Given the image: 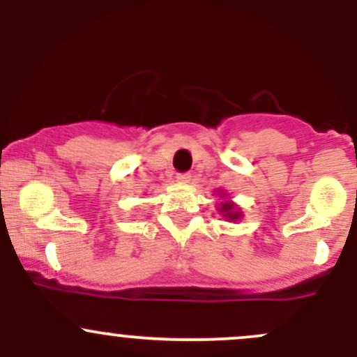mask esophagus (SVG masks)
<instances>
[{"label": "esophagus", "mask_w": 357, "mask_h": 357, "mask_svg": "<svg viewBox=\"0 0 357 357\" xmlns=\"http://www.w3.org/2000/svg\"><path fill=\"white\" fill-rule=\"evenodd\" d=\"M192 179V174L191 173H179L178 174V181L179 183H190Z\"/></svg>", "instance_id": "esophagus-1"}]
</instances>
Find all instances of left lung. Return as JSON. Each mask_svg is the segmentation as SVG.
I'll return each mask as SVG.
<instances>
[{
	"label": "left lung",
	"instance_id": "left-lung-1",
	"mask_svg": "<svg viewBox=\"0 0 357 357\" xmlns=\"http://www.w3.org/2000/svg\"><path fill=\"white\" fill-rule=\"evenodd\" d=\"M220 211L223 213V216L227 220H236L240 216V211H235V206H233L231 203H225L221 204Z\"/></svg>",
	"mask_w": 357,
	"mask_h": 357
}]
</instances>
